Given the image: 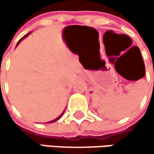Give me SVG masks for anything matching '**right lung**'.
I'll return each mask as SVG.
<instances>
[{"instance_id":"right-lung-1","label":"right lung","mask_w":154,"mask_h":154,"mask_svg":"<svg viewBox=\"0 0 154 154\" xmlns=\"http://www.w3.org/2000/svg\"><path fill=\"white\" fill-rule=\"evenodd\" d=\"M27 35H29V33H27V34H26V35H25V36H24V37H23V38H21V39H20V40H19V41H18V43H19V42H20V41H21V40H22V39H23V38H26V36H27ZM18 43H17V44H18ZM63 114H62V115H61V116H58V117H57V118H56V119H54V120H52V121H51V122H49V123H52V122H55V121H57V120H58V119H60V118H61V117H62V116H63Z\"/></svg>"}]
</instances>
